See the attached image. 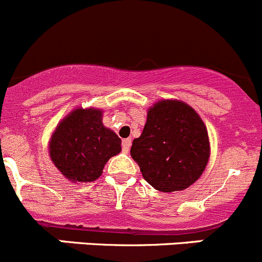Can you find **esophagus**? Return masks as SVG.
Here are the masks:
<instances>
[{
  "instance_id": "obj_1",
  "label": "esophagus",
  "mask_w": 262,
  "mask_h": 262,
  "mask_svg": "<svg viewBox=\"0 0 262 262\" xmlns=\"http://www.w3.org/2000/svg\"><path fill=\"white\" fill-rule=\"evenodd\" d=\"M130 146H131V139H123L122 140V149H123V151L127 152L128 150H130Z\"/></svg>"
}]
</instances>
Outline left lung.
<instances>
[{
  "instance_id": "8db88e82",
  "label": "left lung",
  "mask_w": 262,
  "mask_h": 262,
  "mask_svg": "<svg viewBox=\"0 0 262 262\" xmlns=\"http://www.w3.org/2000/svg\"><path fill=\"white\" fill-rule=\"evenodd\" d=\"M210 146L203 120L183 102L162 100L147 112L131 157L142 177L162 192L190 187L208 164Z\"/></svg>"
}]
</instances>
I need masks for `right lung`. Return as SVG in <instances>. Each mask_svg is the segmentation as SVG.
Instances as JSON below:
<instances>
[{"instance_id": "add662e5", "label": "right lung", "mask_w": 262, "mask_h": 262, "mask_svg": "<svg viewBox=\"0 0 262 262\" xmlns=\"http://www.w3.org/2000/svg\"><path fill=\"white\" fill-rule=\"evenodd\" d=\"M121 151V139L102 123V111L75 110L52 135L49 154L59 172L75 182L100 177L108 159Z\"/></svg>"}]
</instances>
